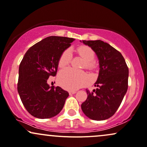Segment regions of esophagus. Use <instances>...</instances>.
Instances as JSON below:
<instances>
[{
	"mask_svg": "<svg viewBox=\"0 0 147 147\" xmlns=\"http://www.w3.org/2000/svg\"><path fill=\"white\" fill-rule=\"evenodd\" d=\"M69 94L71 95V94H74L76 93V91H69Z\"/></svg>",
	"mask_w": 147,
	"mask_h": 147,
	"instance_id": "obj_1",
	"label": "esophagus"
}]
</instances>
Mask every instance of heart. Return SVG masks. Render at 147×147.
Segmentation results:
<instances>
[{
	"label": "heart",
	"instance_id": "obj_1",
	"mask_svg": "<svg viewBox=\"0 0 147 147\" xmlns=\"http://www.w3.org/2000/svg\"><path fill=\"white\" fill-rule=\"evenodd\" d=\"M77 54L81 57L85 63L83 67L86 69H94L95 68V53L90 47L87 46H80L76 50ZM72 58V54L70 50L67 49L62 53L58 60V67L63 68L70 63ZM57 80L62 87L68 90H76L90 81V78L85 72L82 71H75L70 68L62 70L58 74Z\"/></svg>",
	"mask_w": 147,
	"mask_h": 147
}]
</instances>
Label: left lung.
Masks as SVG:
<instances>
[{"mask_svg":"<svg viewBox=\"0 0 147 147\" xmlns=\"http://www.w3.org/2000/svg\"><path fill=\"white\" fill-rule=\"evenodd\" d=\"M94 51L99 63V72L95 87L82 103L81 109L88 118L102 121L111 117L121 105L128 90V68L117 50L101 40H82Z\"/></svg>","mask_w":147,"mask_h":147,"instance_id":"left-lung-1","label":"left lung"}]
</instances>
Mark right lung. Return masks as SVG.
Returning a JSON list of instances; mask_svg holds the SVG:
<instances>
[{
  "instance_id": "1",
  "label": "right lung",
  "mask_w": 147,
  "mask_h": 147,
  "mask_svg": "<svg viewBox=\"0 0 147 147\" xmlns=\"http://www.w3.org/2000/svg\"><path fill=\"white\" fill-rule=\"evenodd\" d=\"M75 39L51 36L30 47L19 69L17 90L21 101L31 115L49 119L60 113L69 96L60 87H50L47 80L55 76L62 53Z\"/></svg>"
}]
</instances>
